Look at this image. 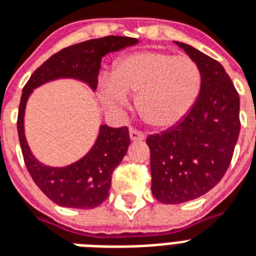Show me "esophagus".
Wrapping results in <instances>:
<instances>
[{"instance_id": "obj_1", "label": "esophagus", "mask_w": 256, "mask_h": 256, "mask_svg": "<svg viewBox=\"0 0 256 256\" xmlns=\"http://www.w3.org/2000/svg\"><path fill=\"white\" fill-rule=\"evenodd\" d=\"M128 134H130V140L132 141H142L144 138H145V136L142 133H140L136 128H130Z\"/></svg>"}]
</instances>
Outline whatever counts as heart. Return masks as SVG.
Here are the masks:
<instances>
[{
  "label": "heart",
  "instance_id": "1",
  "mask_svg": "<svg viewBox=\"0 0 256 256\" xmlns=\"http://www.w3.org/2000/svg\"><path fill=\"white\" fill-rule=\"evenodd\" d=\"M202 74L194 60L160 51L124 56L112 74L102 77L100 103L111 112H123L137 94V110L150 126L171 128L190 112L200 92Z\"/></svg>",
  "mask_w": 256,
  "mask_h": 256
}]
</instances>
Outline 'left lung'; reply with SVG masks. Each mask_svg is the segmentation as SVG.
I'll return each instance as SVG.
<instances>
[{"label":"left lung","mask_w":256,"mask_h":256,"mask_svg":"<svg viewBox=\"0 0 256 256\" xmlns=\"http://www.w3.org/2000/svg\"><path fill=\"white\" fill-rule=\"evenodd\" d=\"M202 74L194 107L180 122L146 138L152 194L178 205L204 196L228 170L240 133V99L221 64L190 44L175 42Z\"/></svg>","instance_id":"1"}]
</instances>
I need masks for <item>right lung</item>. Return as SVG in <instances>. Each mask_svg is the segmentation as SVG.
<instances>
[{"label": "right lung", "instance_id": "1", "mask_svg": "<svg viewBox=\"0 0 256 256\" xmlns=\"http://www.w3.org/2000/svg\"><path fill=\"white\" fill-rule=\"evenodd\" d=\"M138 42L136 38L106 36L66 47L38 68L22 90L17 132L24 162L36 186L56 205L94 209L107 200L114 170L120 164L130 145L128 128L100 124L94 145L81 158L65 166H47L34 156L26 137L24 118L28 99L42 85L65 78L81 81L94 92L102 58L136 46Z\"/></svg>", "mask_w": 256, "mask_h": 256}]
</instances>
